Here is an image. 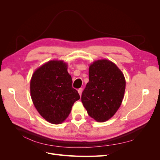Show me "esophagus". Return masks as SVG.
Masks as SVG:
<instances>
[{
  "label": "esophagus",
  "mask_w": 160,
  "mask_h": 160,
  "mask_svg": "<svg viewBox=\"0 0 160 160\" xmlns=\"http://www.w3.org/2000/svg\"><path fill=\"white\" fill-rule=\"evenodd\" d=\"M82 91H83V89H82V88H80V89H78V93H79V94L80 96H81V94H82Z\"/></svg>",
  "instance_id": "34e87169"
}]
</instances>
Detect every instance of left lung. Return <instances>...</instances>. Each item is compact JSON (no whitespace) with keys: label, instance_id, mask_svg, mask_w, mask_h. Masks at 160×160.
Returning <instances> with one entry per match:
<instances>
[{"label":"left lung","instance_id":"obj_1","mask_svg":"<svg viewBox=\"0 0 160 160\" xmlns=\"http://www.w3.org/2000/svg\"><path fill=\"white\" fill-rule=\"evenodd\" d=\"M89 77L81 101L91 118L105 122L122 105L126 85L124 75L114 62L105 59L92 62Z\"/></svg>","mask_w":160,"mask_h":160}]
</instances>
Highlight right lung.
Returning a JSON list of instances; mask_svg holds the SVG:
<instances>
[{
    "label": "right lung",
    "mask_w": 160,
    "mask_h": 160,
    "mask_svg": "<svg viewBox=\"0 0 160 160\" xmlns=\"http://www.w3.org/2000/svg\"><path fill=\"white\" fill-rule=\"evenodd\" d=\"M68 64L62 60H51L34 71L30 82L32 103L48 122L60 124L68 118L76 101L80 99L72 88Z\"/></svg>",
    "instance_id": "right-lung-1"
}]
</instances>
